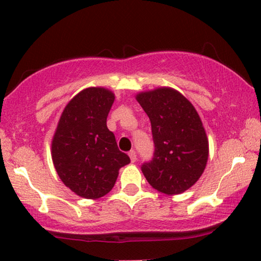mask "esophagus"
<instances>
[{
    "mask_svg": "<svg viewBox=\"0 0 261 261\" xmlns=\"http://www.w3.org/2000/svg\"><path fill=\"white\" fill-rule=\"evenodd\" d=\"M128 156H130V160H131V162H136V160H137V155H136V151L134 150H130L128 151Z\"/></svg>",
    "mask_w": 261,
    "mask_h": 261,
    "instance_id": "1",
    "label": "esophagus"
}]
</instances>
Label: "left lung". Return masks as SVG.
I'll return each instance as SVG.
<instances>
[{
	"instance_id": "left-lung-1",
	"label": "left lung",
	"mask_w": 261,
	"mask_h": 261,
	"mask_svg": "<svg viewBox=\"0 0 261 261\" xmlns=\"http://www.w3.org/2000/svg\"><path fill=\"white\" fill-rule=\"evenodd\" d=\"M151 123L154 156L141 169L152 189L173 196L203 174L209 142L192 103L178 90L161 87L136 95Z\"/></svg>"
}]
</instances>
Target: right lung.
<instances>
[{"label":"right lung","mask_w":261,"mask_h":261,"mask_svg":"<svg viewBox=\"0 0 261 261\" xmlns=\"http://www.w3.org/2000/svg\"><path fill=\"white\" fill-rule=\"evenodd\" d=\"M113 101L114 94L109 89H83L65 106L52 138V161L58 176L87 199L109 193L119 169L130 163L106 125Z\"/></svg>","instance_id":"obj_1"}]
</instances>
